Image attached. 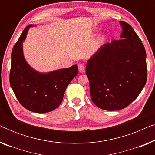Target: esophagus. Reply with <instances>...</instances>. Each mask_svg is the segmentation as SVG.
<instances>
[{"label":"esophagus","mask_w":155,"mask_h":155,"mask_svg":"<svg viewBox=\"0 0 155 155\" xmlns=\"http://www.w3.org/2000/svg\"><path fill=\"white\" fill-rule=\"evenodd\" d=\"M78 69H79L80 73H84L85 71V67H84V65L82 64V63H80V64L78 65Z\"/></svg>","instance_id":"obj_1"}]
</instances>
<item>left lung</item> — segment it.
Segmentation results:
<instances>
[{
    "instance_id": "left-lung-1",
    "label": "left lung",
    "mask_w": 155,
    "mask_h": 155,
    "mask_svg": "<svg viewBox=\"0 0 155 155\" xmlns=\"http://www.w3.org/2000/svg\"><path fill=\"white\" fill-rule=\"evenodd\" d=\"M119 23L120 39L101 46L86 66L91 99L97 107L107 111L126 108L147 81L145 47L130 25Z\"/></svg>"
}]
</instances>
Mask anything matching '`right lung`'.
Masks as SVG:
<instances>
[{
	"instance_id": "add662e5",
	"label": "right lung",
	"mask_w": 155,
	"mask_h": 155,
	"mask_svg": "<svg viewBox=\"0 0 155 155\" xmlns=\"http://www.w3.org/2000/svg\"><path fill=\"white\" fill-rule=\"evenodd\" d=\"M23 30L12 48L10 83L20 103L29 111L46 113L54 111L62 102L65 89L78 75L77 65L41 73L34 69L25 60L23 42L30 27Z\"/></svg>"
}]
</instances>
